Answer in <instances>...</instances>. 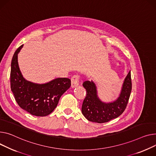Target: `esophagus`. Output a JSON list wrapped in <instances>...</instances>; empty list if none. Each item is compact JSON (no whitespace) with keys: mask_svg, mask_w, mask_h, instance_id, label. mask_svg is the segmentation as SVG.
Returning a JSON list of instances; mask_svg holds the SVG:
<instances>
[{"mask_svg":"<svg viewBox=\"0 0 156 156\" xmlns=\"http://www.w3.org/2000/svg\"><path fill=\"white\" fill-rule=\"evenodd\" d=\"M79 76L78 75H73L71 78V87L73 88L78 86L79 85Z\"/></svg>","mask_w":156,"mask_h":156,"instance_id":"1","label":"esophagus"}]
</instances>
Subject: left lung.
<instances>
[{
	"mask_svg": "<svg viewBox=\"0 0 156 156\" xmlns=\"http://www.w3.org/2000/svg\"><path fill=\"white\" fill-rule=\"evenodd\" d=\"M83 86L87 95L83 102L81 112L85 118L91 122H107L119 117L126 110L132 91L130 71L124 80L119 98L113 102H102L97 96V91L93 81H85Z\"/></svg>",
	"mask_w": 156,
	"mask_h": 156,
	"instance_id": "left-lung-1",
	"label": "left lung"
}]
</instances>
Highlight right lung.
I'll return each instance as SVG.
<instances>
[{"label": "right lung", "mask_w": 156, "mask_h": 156, "mask_svg": "<svg viewBox=\"0 0 156 156\" xmlns=\"http://www.w3.org/2000/svg\"><path fill=\"white\" fill-rule=\"evenodd\" d=\"M23 46L17 49L12 59L10 88L20 108L33 115H48L57 107L61 95L71 87V80L58 78L47 83L36 84L25 80L17 62V55Z\"/></svg>", "instance_id": "right-lung-1"}]
</instances>
